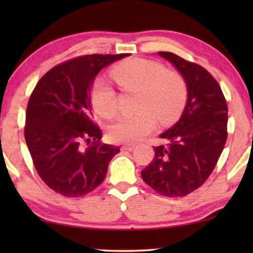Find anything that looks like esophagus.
<instances>
[{"label":"esophagus","mask_w":253,"mask_h":253,"mask_svg":"<svg viewBox=\"0 0 253 253\" xmlns=\"http://www.w3.org/2000/svg\"><path fill=\"white\" fill-rule=\"evenodd\" d=\"M121 150L126 152H132L134 150V146L133 145H123V146L121 147Z\"/></svg>","instance_id":"34e87169"}]
</instances>
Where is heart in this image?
<instances>
[{
    "label": "heart",
    "instance_id": "1",
    "mask_svg": "<svg viewBox=\"0 0 253 253\" xmlns=\"http://www.w3.org/2000/svg\"><path fill=\"white\" fill-rule=\"evenodd\" d=\"M112 76L123 89L139 92L136 115L121 116L108 127L110 140L134 144L161 123L174 122L184 108L186 84L175 71H167L161 63L134 57L123 61L112 70ZM93 109L109 119L116 113V94L103 78H98L91 89Z\"/></svg>",
    "mask_w": 253,
    "mask_h": 253
}]
</instances>
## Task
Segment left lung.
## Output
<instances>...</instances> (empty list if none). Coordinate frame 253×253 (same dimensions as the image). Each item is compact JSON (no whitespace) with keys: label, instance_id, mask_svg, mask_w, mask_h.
Masks as SVG:
<instances>
[{"label":"left lung","instance_id":"8db88e82","mask_svg":"<svg viewBox=\"0 0 253 253\" xmlns=\"http://www.w3.org/2000/svg\"><path fill=\"white\" fill-rule=\"evenodd\" d=\"M186 84V103L174 126L160 134L154 160L141 171L147 185L167 197L195 191L213 171L227 140L228 108L217 82L206 69L169 51H159Z\"/></svg>","mask_w":253,"mask_h":253}]
</instances>
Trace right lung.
Segmentation results:
<instances>
[{
	"instance_id": "1",
	"label": "right lung",
	"mask_w": 253,
	"mask_h": 253,
	"mask_svg": "<svg viewBox=\"0 0 253 253\" xmlns=\"http://www.w3.org/2000/svg\"><path fill=\"white\" fill-rule=\"evenodd\" d=\"M85 55L58 64L40 79L26 110L25 140L42 181L65 197L99 186L120 147L101 144L93 122L91 88L103 68L126 57ZM85 142H92L85 148Z\"/></svg>"
}]
</instances>
